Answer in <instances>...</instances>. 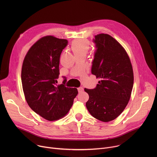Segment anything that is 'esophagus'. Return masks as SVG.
<instances>
[{
	"label": "esophagus",
	"instance_id": "1",
	"mask_svg": "<svg viewBox=\"0 0 157 157\" xmlns=\"http://www.w3.org/2000/svg\"><path fill=\"white\" fill-rule=\"evenodd\" d=\"M78 92L79 93H81L84 91V89L82 87H79L78 88Z\"/></svg>",
	"mask_w": 157,
	"mask_h": 157
}]
</instances>
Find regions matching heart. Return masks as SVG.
Listing matches in <instances>:
<instances>
[{
    "instance_id": "1",
    "label": "heart",
    "mask_w": 157,
    "mask_h": 157,
    "mask_svg": "<svg viewBox=\"0 0 157 157\" xmlns=\"http://www.w3.org/2000/svg\"><path fill=\"white\" fill-rule=\"evenodd\" d=\"M90 43L87 40H78L73 42L71 44V50L75 53L87 52L89 48Z\"/></svg>"
}]
</instances>
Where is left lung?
I'll list each match as a JSON object with an SVG mask.
<instances>
[{
    "instance_id": "obj_1",
    "label": "left lung",
    "mask_w": 157,
    "mask_h": 157,
    "mask_svg": "<svg viewBox=\"0 0 157 157\" xmlns=\"http://www.w3.org/2000/svg\"><path fill=\"white\" fill-rule=\"evenodd\" d=\"M97 48L91 73L101 80L95 89H84L89 94L86 106L94 118L107 122L116 119L127 106L133 85V72L130 58L113 36H95Z\"/></svg>"
}]
</instances>
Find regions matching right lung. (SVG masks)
Listing matches in <instances>:
<instances>
[{
  "label": "right lung",
  "mask_w": 157,
  "mask_h": 157,
  "mask_svg": "<svg viewBox=\"0 0 157 157\" xmlns=\"http://www.w3.org/2000/svg\"><path fill=\"white\" fill-rule=\"evenodd\" d=\"M68 40L43 36L29 50L23 61L21 79L26 101L43 118L57 121L68 113L78 92L76 88L57 84L59 58Z\"/></svg>",
  "instance_id": "add662e5"
}]
</instances>
